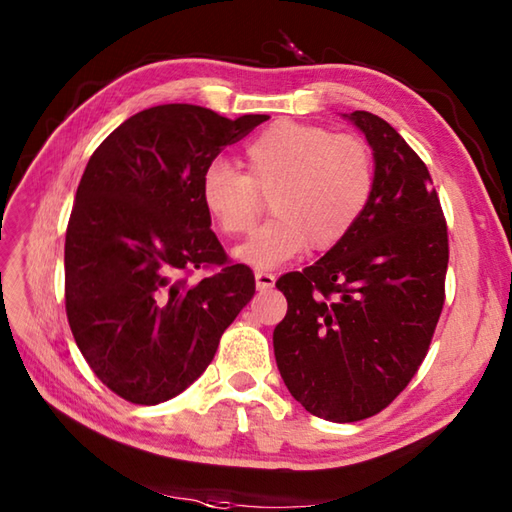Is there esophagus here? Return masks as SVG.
<instances>
[{
	"label": "esophagus",
	"instance_id": "esophagus-1",
	"mask_svg": "<svg viewBox=\"0 0 512 512\" xmlns=\"http://www.w3.org/2000/svg\"><path fill=\"white\" fill-rule=\"evenodd\" d=\"M255 286L257 290H268L275 286V275L273 273H255Z\"/></svg>",
	"mask_w": 512,
	"mask_h": 512
}]
</instances>
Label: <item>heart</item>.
Returning <instances> with one entry per match:
<instances>
[{
    "mask_svg": "<svg viewBox=\"0 0 512 512\" xmlns=\"http://www.w3.org/2000/svg\"><path fill=\"white\" fill-rule=\"evenodd\" d=\"M248 176L217 158L202 171L200 198L222 233H246L270 195L275 217L250 235L233 257L266 270L303 250H330L352 233L374 189V158L354 134L321 125L277 121L246 147Z\"/></svg>",
    "mask_w": 512,
    "mask_h": 512,
    "instance_id": "heart-1",
    "label": "heart"
}]
</instances>
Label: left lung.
I'll use <instances>...</instances> for the list:
<instances>
[{"label": "left lung", "mask_w": 512, "mask_h": 512, "mask_svg": "<svg viewBox=\"0 0 512 512\" xmlns=\"http://www.w3.org/2000/svg\"><path fill=\"white\" fill-rule=\"evenodd\" d=\"M343 118L372 147V198L339 246L279 277L288 312L273 332L292 398L330 422L374 416L407 387L438 325L449 264L427 165L383 118Z\"/></svg>", "instance_id": "left-lung-1"}]
</instances>
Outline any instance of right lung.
<instances>
[{"mask_svg": "<svg viewBox=\"0 0 512 512\" xmlns=\"http://www.w3.org/2000/svg\"><path fill=\"white\" fill-rule=\"evenodd\" d=\"M268 121L169 103L127 118L94 151L65 233V312L101 383L136 405L182 394L255 295L226 262L200 198L202 171ZM215 265L200 282L183 277Z\"/></svg>", "mask_w": 512, "mask_h": 512, "instance_id": "right-lung-1", "label": "right lung"}]
</instances>
